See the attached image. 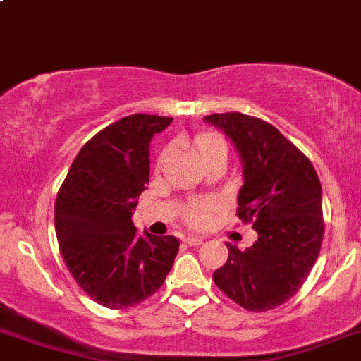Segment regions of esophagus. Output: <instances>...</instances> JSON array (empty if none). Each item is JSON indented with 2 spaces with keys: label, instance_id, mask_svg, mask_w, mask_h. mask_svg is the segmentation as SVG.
<instances>
[{
  "label": "esophagus",
  "instance_id": "1",
  "mask_svg": "<svg viewBox=\"0 0 361 361\" xmlns=\"http://www.w3.org/2000/svg\"><path fill=\"white\" fill-rule=\"evenodd\" d=\"M184 243L188 244V246H197V244L203 243V238H200V235H188V238L184 239Z\"/></svg>",
  "mask_w": 361,
  "mask_h": 361
}]
</instances>
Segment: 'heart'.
I'll return each mask as SVG.
<instances>
[{"mask_svg":"<svg viewBox=\"0 0 361 361\" xmlns=\"http://www.w3.org/2000/svg\"><path fill=\"white\" fill-rule=\"evenodd\" d=\"M196 146H197V151H200L201 154L207 153V151H210L213 148H219V146H226L222 142V139L215 137V135L212 134H203L197 137L196 141ZM165 160V154H161L160 161ZM207 208L208 204L207 203H195L189 207L188 210V215H185V219H188V222L191 224V226H203L204 220H207Z\"/></svg>","mask_w":361,"mask_h":361,"instance_id":"1","label":"heart"}]
</instances>
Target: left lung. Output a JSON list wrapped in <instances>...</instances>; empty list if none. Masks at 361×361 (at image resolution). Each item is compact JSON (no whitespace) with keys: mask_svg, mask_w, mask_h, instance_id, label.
<instances>
[{"mask_svg":"<svg viewBox=\"0 0 361 361\" xmlns=\"http://www.w3.org/2000/svg\"><path fill=\"white\" fill-rule=\"evenodd\" d=\"M204 122L231 139L241 158L238 216L251 220L257 243L228 258L213 281L250 312H267L298 293L315 265L324 235L322 185L312 161L274 126L234 111Z\"/></svg>","mask_w":361,"mask_h":361,"instance_id":"8db88e82","label":"left lung"}]
</instances>
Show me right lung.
<instances>
[{"label":"right lung","instance_id":"add662e5","mask_svg":"<svg viewBox=\"0 0 361 361\" xmlns=\"http://www.w3.org/2000/svg\"><path fill=\"white\" fill-rule=\"evenodd\" d=\"M173 118L135 114L111 123L75 157L55 203L61 257L87 296L111 310L157 293L179 253L173 235L135 232L149 180V142Z\"/></svg>","mask_w":361,"mask_h":361}]
</instances>
